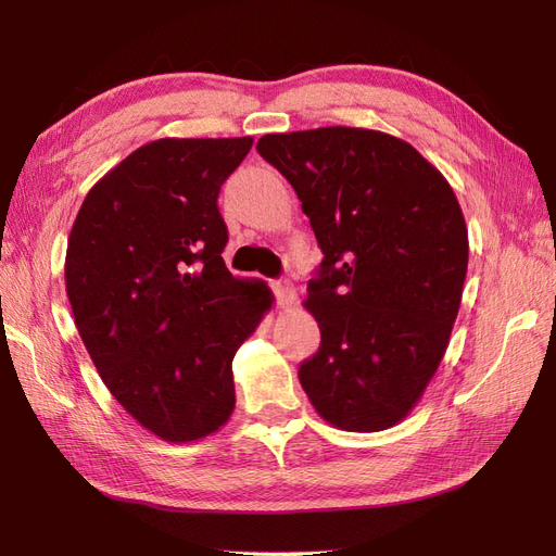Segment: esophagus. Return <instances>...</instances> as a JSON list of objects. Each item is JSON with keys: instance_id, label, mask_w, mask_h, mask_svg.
<instances>
[{"instance_id": "esophagus-1", "label": "esophagus", "mask_w": 556, "mask_h": 556, "mask_svg": "<svg viewBox=\"0 0 556 556\" xmlns=\"http://www.w3.org/2000/svg\"><path fill=\"white\" fill-rule=\"evenodd\" d=\"M274 292L278 299V306L288 308L294 304V285L290 280H274Z\"/></svg>"}]
</instances>
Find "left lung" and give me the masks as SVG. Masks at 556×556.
<instances>
[{
  "label": "left lung",
  "mask_w": 556,
  "mask_h": 556,
  "mask_svg": "<svg viewBox=\"0 0 556 556\" xmlns=\"http://www.w3.org/2000/svg\"><path fill=\"white\" fill-rule=\"evenodd\" d=\"M257 150L290 180L325 255L304 301L323 341L299 368L301 387L333 427L390 429L425 394L459 313V201L431 162L384 131L266 134Z\"/></svg>",
  "instance_id": "left-lung-1"
}]
</instances>
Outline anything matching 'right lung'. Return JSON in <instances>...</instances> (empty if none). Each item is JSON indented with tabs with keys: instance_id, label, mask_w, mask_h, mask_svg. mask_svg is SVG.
Returning <instances> with one entry per match:
<instances>
[{
	"instance_id": "right-lung-1",
	"label": "right lung",
	"mask_w": 556,
	"mask_h": 556,
	"mask_svg": "<svg viewBox=\"0 0 556 556\" xmlns=\"http://www.w3.org/2000/svg\"><path fill=\"white\" fill-rule=\"evenodd\" d=\"M252 139H157L92 185L66 243L74 323L115 401L150 433L190 443L233 413L231 359L271 308L223 260V182Z\"/></svg>"
}]
</instances>
